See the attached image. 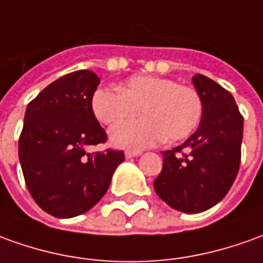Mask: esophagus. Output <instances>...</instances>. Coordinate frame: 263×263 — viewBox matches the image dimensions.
<instances>
[{
	"label": "esophagus",
	"instance_id": "obj_1",
	"mask_svg": "<svg viewBox=\"0 0 263 263\" xmlns=\"http://www.w3.org/2000/svg\"><path fill=\"white\" fill-rule=\"evenodd\" d=\"M139 155H140V152H137V150H126V157H127V159L137 157Z\"/></svg>",
	"mask_w": 263,
	"mask_h": 263
}]
</instances>
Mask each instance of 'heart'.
<instances>
[{
	"label": "heart",
	"instance_id": "heart-1",
	"mask_svg": "<svg viewBox=\"0 0 263 263\" xmlns=\"http://www.w3.org/2000/svg\"><path fill=\"white\" fill-rule=\"evenodd\" d=\"M91 108L104 126L132 119L140 108L142 119L111 130L116 146L133 150L153 146L163 137L167 142L183 140L203 117V100L195 87L157 76H133L119 90L97 88Z\"/></svg>",
	"mask_w": 263,
	"mask_h": 263
}]
</instances>
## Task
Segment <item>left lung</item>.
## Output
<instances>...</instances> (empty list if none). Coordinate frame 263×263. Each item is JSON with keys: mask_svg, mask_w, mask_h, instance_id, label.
<instances>
[{"mask_svg": "<svg viewBox=\"0 0 263 263\" xmlns=\"http://www.w3.org/2000/svg\"><path fill=\"white\" fill-rule=\"evenodd\" d=\"M193 84L203 100L200 126L183 144L162 152L163 169L155 180L157 196L186 213L208 211L226 196L238 175L243 135L233 96L202 74Z\"/></svg>", "mask_w": 263, "mask_h": 263, "instance_id": "obj_1", "label": "left lung"}]
</instances>
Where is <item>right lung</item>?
I'll use <instances>...</instances> for the list:
<instances>
[{
  "mask_svg": "<svg viewBox=\"0 0 263 263\" xmlns=\"http://www.w3.org/2000/svg\"><path fill=\"white\" fill-rule=\"evenodd\" d=\"M100 79L88 70L66 74L47 86L25 110L18 156L28 192L55 218L90 211L107 192L123 150L87 153L107 142L91 108Z\"/></svg>",
  "mask_w": 263,
  "mask_h": 263,
  "instance_id": "add662e5",
  "label": "right lung"
}]
</instances>
